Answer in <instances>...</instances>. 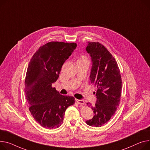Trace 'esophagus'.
I'll return each mask as SVG.
<instances>
[{
  "instance_id": "1",
  "label": "esophagus",
  "mask_w": 150,
  "mask_h": 150,
  "mask_svg": "<svg viewBox=\"0 0 150 150\" xmlns=\"http://www.w3.org/2000/svg\"><path fill=\"white\" fill-rule=\"evenodd\" d=\"M75 101H76V102L78 104H79L83 105V104H84V101L83 100H82V99H76Z\"/></svg>"
}]
</instances>
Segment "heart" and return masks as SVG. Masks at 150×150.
<instances>
[{
  "instance_id": "obj_1",
  "label": "heart",
  "mask_w": 150,
  "mask_h": 150,
  "mask_svg": "<svg viewBox=\"0 0 150 150\" xmlns=\"http://www.w3.org/2000/svg\"><path fill=\"white\" fill-rule=\"evenodd\" d=\"M78 61H87V58L86 56H81L80 58H79V59H78Z\"/></svg>"
}]
</instances>
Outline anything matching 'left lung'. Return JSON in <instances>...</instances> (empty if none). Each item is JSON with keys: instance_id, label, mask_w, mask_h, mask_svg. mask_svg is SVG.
Returning <instances> with one entry per match:
<instances>
[{"instance_id": "left-lung-1", "label": "left lung", "mask_w": 150, "mask_h": 150, "mask_svg": "<svg viewBox=\"0 0 150 150\" xmlns=\"http://www.w3.org/2000/svg\"><path fill=\"white\" fill-rule=\"evenodd\" d=\"M86 51L91 57V83L96 87V101L93 117L86 121L87 125L99 127L106 124L115 114L120 103L122 79L120 71L114 57L98 42H88Z\"/></svg>"}]
</instances>
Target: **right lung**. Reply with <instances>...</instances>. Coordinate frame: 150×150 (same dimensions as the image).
Returning a JSON list of instances; mask_svg holds the SVG:
<instances>
[{
	"label": "right lung",
	"instance_id": "right-lung-1",
	"mask_svg": "<svg viewBox=\"0 0 150 150\" xmlns=\"http://www.w3.org/2000/svg\"><path fill=\"white\" fill-rule=\"evenodd\" d=\"M76 46L75 43L49 42L40 47L29 62L25 96L32 116L46 128L60 126L66 108L75 103L73 96L60 95L52 84L57 80L63 64Z\"/></svg>",
	"mask_w": 150,
	"mask_h": 150
}]
</instances>
